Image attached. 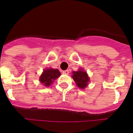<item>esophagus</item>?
I'll return each instance as SVG.
<instances>
[{"mask_svg":"<svg viewBox=\"0 0 133 133\" xmlns=\"http://www.w3.org/2000/svg\"><path fill=\"white\" fill-rule=\"evenodd\" d=\"M63 72V74H66V75H68V74H69V70L68 69H66V70H64V71H62Z\"/></svg>","mask_w":133,"mask_h":133,"instance_id":"34e87169","label":"esophagus"}]
</instances>
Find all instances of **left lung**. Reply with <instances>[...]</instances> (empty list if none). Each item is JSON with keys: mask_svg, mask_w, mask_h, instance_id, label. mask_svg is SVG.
Masks as SVG:
<instances>
[{"mask_svg": "<svg viewBox=\"0 0 133 133\" xmlns=\"http://www.w3.org/2000/svg\"><path fill=\"white\" fill-rule=\"evenodd\" d=\"M72 77L77 85L81 89L85 88L87 86L88 81H89L87 73L82 69H80L77 71H74Z\"/></svg>", "mask_w": 133, "mask_h": 133, "instance_id": "left-lung-1", "label": "left lung"}]
</instances>
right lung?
<instances>
[{"instance_id": "add662e5", "label": "right lung", "mask_w": 133, "mask_h": 133, "mask_svg": "<svg viewBox=\"0 0 133 133\" xmlns=\"http://www.w3.org/2000/svg\"><path fill=\"white\" fill-rule=\"evenodd\" d=\"M61 75L60 72L58 69H44V72L40 77V81L44 85L50 86L54 80L58 78Z\"/></svg>"}]
</instances>
